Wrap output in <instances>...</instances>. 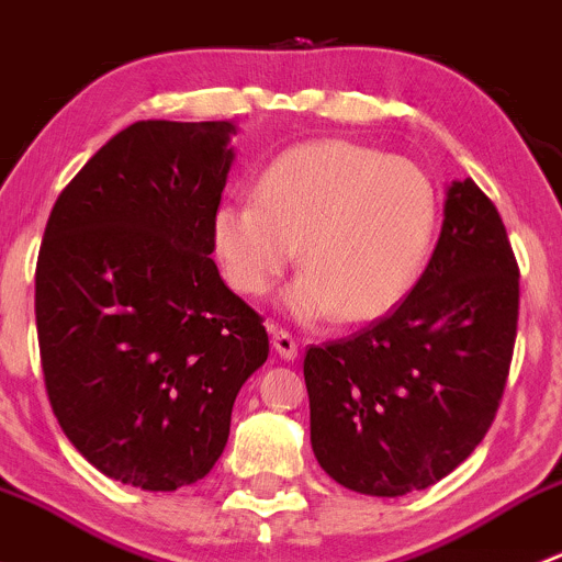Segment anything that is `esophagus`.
Returning a JSON list of instances; mask_svg holds the SVG:
<instances>
[{
  "mask_svg": "<svg viewBox=\"0 0 562 562\" xmlns=\"http://www.w3.org/2000/svg\"><path fill=\"white\" fill-rule=\"evenodd\" d=\"M271 342H274V350L282 356V359H296L299 356V342L296 337H293L291 331H285V328H277L274 326V334H271Z\"/></svg>",
  "mask_w": 562,
  "mask_h": 562,
  "instance_id": "34e87169",
  "label": "esophagus"
}]
</instances>
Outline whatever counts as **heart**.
Listing matches in <instances>:
<instances>
[{"label":"heart","mask_w":562,"mask_h":562,"mask_svg":"<svg viewBox=\"0 0 562 562\" xmlns=\"http://www.w3.org/2000/svg\"><path fill=\"white\" fill-rule=\"evenodd\" d=\"M438 234V195L407 160L350 140H313L269 162L255 201H225L212 239L225 280L266 296L296 260L285 293L302 321H370L402 302L422 277Z\"/></svg>","instance_id":"b5f03b06"}]
</instances>
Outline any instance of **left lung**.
Masks as SVG:
<instances>
[{"instance_id":"1","label":"left lung","mask_w":562,"mask_h":562,"mask_svg":"<svg viewBox=\"0 0 562 562\" xmlns=\"http://www.w3.org/2000/svg\"><path fill=\"white\" fill-rule=\"evenodd\" d=\"M443 214L413 291L304 356L317 462L361 495L400 497L446 479L490 432L512 370L519 266L501 212L464 179Z\"/></svg>"}]
</instances>
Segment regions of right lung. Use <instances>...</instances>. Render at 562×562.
I'll use <instances>...</instances> for the list:
<instances>
[{
  "mask_svg": "<svg viewBox=\"0 0 562 562\" xmlns=\"http://www.w3.org/2000/svg\"><path fill=\"white\" fill-rule=\"evenodd\" d=\"M234 122L130 124L72 176L45 223L35 321L45 394L100 473L149 492L223 454L263 317L214 263Z\"/></svg>",
  "mask_w": 562,
  "mask_h": 562,
  "instance_id": "right-lung-1",
  "label": "right lung"
}]
</instances>
